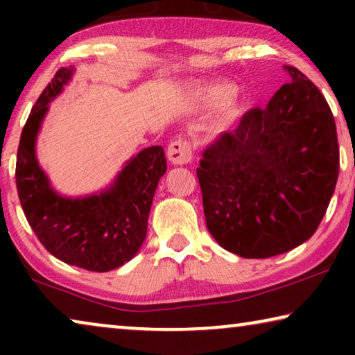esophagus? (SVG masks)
<instances>
[{"label": "esophagus", "mask_w": 355, "mask_h": 355, "mask_svg": "<svg viewBox=\"0 0 355 355\" xmlns=\"http://www.w3.org/2000/svg\"><path fill=\"white\" fill-rule=\"evenodd\" d=\"M168 158L173 164H187L192 159V147L189 140L178 139L169 144L168 147Z\"/></svg>", "instance_id": "esophagus-1"}]
</instances>
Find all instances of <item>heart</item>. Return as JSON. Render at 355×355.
Wrapping results in <instances>:
<instances>
[{
    "mask_svg": "<svg viewBox=\"0 0 355 355\" xmlns=\"http://www.w3.org/2000/svg\"><path fill=\"white\" fill-rule=\"evenodd\" d=\"M232 95V87L226 85V84H220V85H211L202 92L203 100L210 105H216V103H223L226 101L230 96ZM239 114V105L234 103V101H226L221 108V118L225 121H231L234 119L236 116Z\"/></svg>",
    "mask_w": 355,
    "mask_h": 355,
    "instance_id": "1",
    "label": "heart"
}]
</instances>
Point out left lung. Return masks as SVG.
Listing matches in <instances>:
<instances>
[{"instance_id":"obj_1","label":"left lung","mask_w":355,"mask_h":355,"mask_svg":"<svg viewBox=\"0 0 355 355\" xmlns=\"http://www.w3.org/2000/svg\"><path fill=\"white\" fill-rule=\"evenodd\" d=\"M286 69L291 82L221 134L197 168L208 231L245 259H268L310 239L338 181L331 110L312 80Z\"/></svg>"}]
</instances>
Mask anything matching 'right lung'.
I'll use <instances>...</instances> for the list:
<instances>
[{
	"label": "right lung",
	"mask_w": 355,
	"mask_h": 355,
	"mask_svg": "<svg viewBox=\"0 0 355 355\" xmlns=\"http://www.w3.org/2000/svg\"><path fill=\"white\" fill-rule=\"evenodd\" d=\"M71 76V67L58 69L28 114L17 148L16 186L24 215L42 245L64 263L103 273L124 265L142 245L166 158L158 145L142 150L100 196L71 200L53 192L37 163L35 139L48 103Z\"/></svg>",
	"instance_id": "obj_1"
}]
</instances>
